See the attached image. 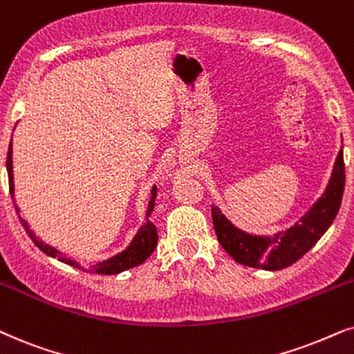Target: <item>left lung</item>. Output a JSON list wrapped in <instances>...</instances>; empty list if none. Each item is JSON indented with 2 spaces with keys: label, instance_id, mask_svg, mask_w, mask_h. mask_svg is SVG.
Masks as SVG:
<instances>
[{
  "label": "left lung",
  "instance_id": "left-lung-1",
  "mask_svg": "<svg viewBox=\"0 0 354 354\" xmlns=\"http://www.w3.org/2000/svg\"><path fill=\"white\" fill-rule=\"evenodd\" d=\"M345 190V162L343 149L338 153L332 178L322 198L289 231L272 237L250 236L234 227L218 208H211L214 232L219 244L234 260L247 267L283 270L304 257L337 216Z\"/></svg>",
  "mask_w": 354,
  "mask_h": 354
}]
</instances>
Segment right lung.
<instances>
[{"instance_id": "add662e5", "label": "right lung", "mask_w": 354, "mask_h": 354, "mask_svg": "<svg viewBox=\"0 0 354 354\" xmlns=\"http://www.w3.org/2000/svg\"><path fill=\"white\" fill-rule=\"evenodd\" d=\"M6 167H8V177H9V192H11V195H12L15 185H12L11 143H9V149H8ZM154 194H156V192H153V198H151L149 206H148V218H149L151 211H153V208H154ZM12 198H15V196H12ZM16 211H19V208H16ZM21 224L24 226L27 236H29L32 241H34V244L39 247V249L42 250L44 254L53 257V259H59L62 261H65V263L76 267V263L73 260H66V259H62V257H59V255H62V252H58L57 249H53V247H50L47 244H44V242H40L39 239L34 236V232L30 231L29 226H27V223L24 221V219H21ZM156 245H158V231H156L154 224L148 221V223H145L143 226H141V229L136 234V237L133 239V242L127 250H123L122 254L112 257L110 260L102 261V263H97L95 267L91 268V272L99 273V274H117V273L125 272V270L138 267V265L143 263V261L148 259L151 254H153ZM84 272H87V270H84Z\"/></svg>"}]
</instances>
